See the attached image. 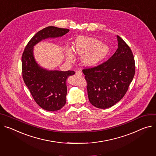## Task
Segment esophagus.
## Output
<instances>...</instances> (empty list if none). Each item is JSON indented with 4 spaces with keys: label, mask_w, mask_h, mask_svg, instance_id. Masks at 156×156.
Wrapping results in <instances>:
<instances>
[{
    "label": "esophagus",
    "mask_w": 156,
    "mask_h": 156,
    "mask_svg": "<svg viewBox=\"0 0 156 156\" xmlns=\"http://www.w3.org/2000/svg\"><path fill=\"white\" fill-rule=\"evenodd\" d=\"M75 75H76V76H82V75H83L82 72H81V71H76Z\"/></svg>",
    "instance_id": "1"
}]
</instances>
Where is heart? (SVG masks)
<instances>
[{"label": "heart", "mask_w": 156, "mask_h": 156, "mask_svg": "<svg viewBox=\"0 0 156 156\" xmlns=\"http://www.w3.org/2000/svg\"><path fill=\"white\" fill-rule=\"evenodd\" d=\"M74 51L76 54L82 56L81 62L87 66H93L100 63L108 55L109 47L100 40L93 37H81L76 41ZM68 60L73 62L75 60L74 55L71 51H66Z\"/></svg>", "instance_id": "heart-1"}]
</instances>
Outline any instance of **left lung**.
<instances>
[{
    "mask_svg": "<svg viewBox=\"0 0 156 156\" xmlns=\"http://www.w3.org/2000/svg\"><path fill=\"white\" fill-rule=\"evenodd\" d=\"M118 48L106 62L83 69L89 101L98 108L115 105L124 97L135 74L133 53L118 35Z\"/></svg>",
    "mask_w": 156,
    "mask_h": 156,
    "instance_id": "8db88e82",
    "label": "left lung"
}]
</instances>
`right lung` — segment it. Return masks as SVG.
Wrapping results in <instances>:
<instances>
[{"instance_id":"obj_1","label":"right lung","mask_w":156,"mask_h":156,"mask_svg":"<svg viewBox=\"0 0 156 156\" xmlns=\"http://www.w3.org/2000/svg\"><path fill=\"white\" fill-rule=\"evenodd\" d=\"M69 31L50 26L38 32L26 45L22 56V77L37 104L46 111H55L62 108L66 103L67 87L66 81L73 71L62 72L47 70L35 62L34 47L48 38L62 37Z\"/></svg>"}]
</instances>
